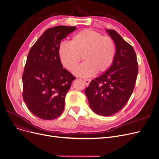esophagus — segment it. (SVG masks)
I'll return each mask as SVG.
<instances>
[{"mask_svg": "<svg viewBox=\"0 0 159 159\" xmlns=\"http://www.w3.org/2000/svg\"><path fill=\"white\" fill-rule=\"evenodd\" d=\"M84 81H85V84H86V85L88 86V85H89V83H90V81H91V80H90V79H85V80H84Z\"/></svg>", "mask_w": 159, "mask_h": 159, "instance_id": "esophagus-1", "label": "esophagus"}]
</instances>
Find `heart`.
<instances>
[{
  "label": "heart",
  "instance_id": "obj_1",
  "mask_svg": "<svg viewBox=\"0 0 159 159\" xmlns=\"http://www.w3.org/2000/svg\"><path fill=\"white\" fill-rule=\"evenodd\" d=\"M116 52L114 41L108 36L92 30H84L72 36L69 43H63L59 47V58L63 66L73 70L82 60V65L74 74L82 77L108 70L112 65Z\"/></svg>",
  "mask_w": 159,
  "mask_h": 159
}]
</instances>
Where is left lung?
<instances>
[{
	"instance_id": "obj_1",
	"label": "left lung",
	"mask_w": 159,
	"mask_h": 159,
	"mask_svg": "<svg viewBox=\"0 0 159 159\" xmlns=\"http://www.w3.org/2000/svg\"><path fill=\"white\" fill-rule=\"evenodd\" d=\"M107 31L116 44L114 62L108 70L92 80L85 91L90 108L102 116H112L125 106L134 91L138 73L133 47L116 31Z\"/></svg>"
}]
</instances>
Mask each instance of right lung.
<instances>
[{"label":"right lung","mask_w":159,"mask_h":159,"mask_svg":"<svg viewBox=\"0 0 159 159\" xmlns=\"http://www.w3.org/2000/svg\"><path fill=\"white\" fill-rule=\"evenodd\" d=\"M75 26L58 25L47 30L28 53L22 75L23 99L31 112L42 119H57L62 114L65 99L76 77L59 58L61 41Z\"/></svg>","instance_id":"right-lung-1"}]
</instances>
